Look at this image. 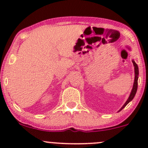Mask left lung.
<instances>
[{
    "instance_id": "obj_1",
    "label": "left lung",
    "mask_w": 148,
    "mask_h": 148,
    "mask_svg": "<svg viewBox=\"0 0 148 148\" xmlns=\"http://www.w3.org/2000/svg\"><path fill=\"white\" fill-rule=\"evenodd\" d=\"M132 62H133L134 64V70H135V79H134V86H133V88H132V92H131L130 97H129L128 99L127 100V101L125 102V104L123 105V106L120 109V111L121 110H123L124 108H125V106H127V104H128L129 102L130 101H132V99H134V96H135L136 93V91H137V88H138V65H137V64L136 63L135 61L134 60H132Z\"/></svg>"
}]
</instances>
